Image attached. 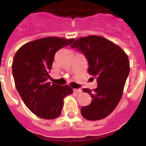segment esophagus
I'll use <instances>...</instances> for the list:
<instances>
[{"instance_id":"1","label":"esophagus","mask_w":146,"mask_h":146,"mask_svg":"<svg viewBox=\"0 0 146 146\" xmlns=\"http://www.w3.org/2000/svg\"><path fill=\"white\" fill-rule=\"evenodd\" d=\"M73 91L75 93H81L82 90L81 89H73Z\"/></svg>"}]
</instances>
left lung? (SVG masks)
Returning <instances> with one entry per match:
<instances>
[{
  "label": "left lung",
  "instance_id": "obj_1",
  "mask_svg": "<svg viewBox=\"0 0 146 146\" xmlns=\"http://www.w3.org/2000/svg\"><path fill=\"white\" fill-rule=\"evenodd\" d=\"M71 47L84 53L89 63L88 72L98 81L94 91L83 90L91 96L92 101L82 108V116L90 121L103 119L114 111L121 98L130 71L128 56L120 46L98 35L79 38Z\"/></svg>",
  "mask_w": 146,
  "mask_h": 146
}]
</instances>
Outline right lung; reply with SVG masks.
I'll return each instance as SVG.
<instances>
[{
    "instance_id": "add662e5",
    "label": "right lung",
    "mask_w": 146,
    "mask_h": 146,
    "mask_svg": "<svg viewBox=\"0 0 146 146\" xmlns=\"http://www.w3.org/2000/svg\"><path fill=\"white\" fill-rule=\"evenodd\" d=\"M74 38L46 37L25 43L14 56L12 73L16 89L27 108L38 117L54 119L60 115L63 99L73 93L68 85L48 82L55 54Z\"/></svg>"
}]
</instances>
